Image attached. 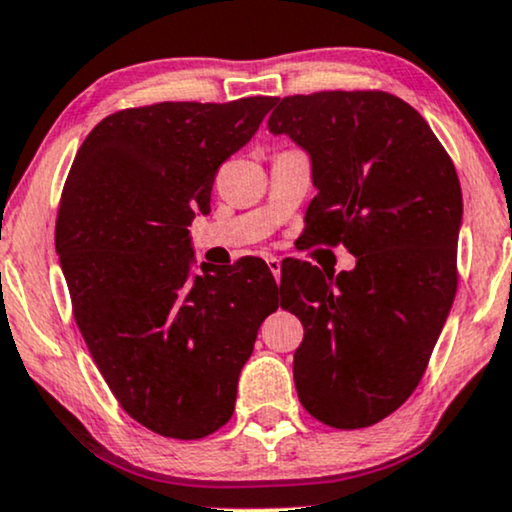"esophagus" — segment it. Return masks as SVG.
<instances>
[{
    "label": "esophagus",
    "instance_id": "34e87169",
    "mask_svg": "<svg viewBox=\"0 0 512 512\" xmlns=\"http://www.w3.org/2000/svg\"><path fill=\"white\" fill-rule=\"evenodd\" d=\"M267 267H269V272L274 274L276 283H279L281 281V260H279V257H267Z\"/></svg>",
    "mask_w": 512,
    "mask_h": 512
}]
</instances>
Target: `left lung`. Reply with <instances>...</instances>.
Segmentation results:
<instances>
[{
	"label": "left lung",
	"instance_id": "left-lung-1",
	"mask_svg": "<svg viewBox=\"0 0 512 512\" xmlns=\"http://www.w3.org/2000/svg\"><path fill=\"white\" fill-rule=\"evenodd\" d=\"M276 101L269 133H286L312 159L317 195L300 238L355 255L350 272L298 260L286 276L283 307L305 329L293 355L295 389L329 427H372L417 389L451 312L458 174L420 112L389 92Z\"/></svg>",
	"mask_w": 512,
	"mask_h": 512
}]
</instances>
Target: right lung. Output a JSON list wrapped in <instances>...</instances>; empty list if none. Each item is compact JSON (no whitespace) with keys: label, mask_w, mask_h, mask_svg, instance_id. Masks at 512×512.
<instances>
[{"label":"right lung","mask_w":512,"mask_h":512,"mask_svg":"<svg viewBox=\"0 0 512 512\" xmlns=\"http://www.w3.org/2000/svg\"><path fill=\"white\" fill-rule=\"evenodd\" d=\"M274 102L121 109L92 128L64 183L54 243L73 317L121 408L169 439L231 420L257 329L281 303L262 260L190 276L188 231Z\"/></svg>","instance_id":"obj_1"}]
</instances>
